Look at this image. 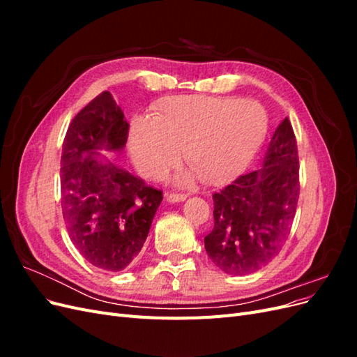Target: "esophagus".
<instances>
[{"mask_svg":"<svg viewBox=\"0 0 357 357\" xmlns=\"http://www.w3.org/2000/svg\"><path fill=\"white\" fill-rule=\"evenodd\" d=\"M188 198V195H183V193H167V202L174 204V202H183Z\"/></svg>","mask_w":357,"mask_h":357,"instance_id":"esophagus-1","label":"esophagus"}]
</instances>
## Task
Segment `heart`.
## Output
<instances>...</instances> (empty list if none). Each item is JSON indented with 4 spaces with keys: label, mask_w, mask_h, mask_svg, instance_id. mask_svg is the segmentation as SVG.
I'll return each mask as SVG.
<instances>
[{
    "label": "heart",
    "mask_w": 357,
    "mask_h": 357,
    "mask_svg": "<svg viewBox=\"0 0 357 357\" xmlns=\"http://www.w3.org/2000/svg\"><path fill=\"white\" fill-rule=\"evenodd\" d=\"M268 129L264 107L236 96L180 95L162 100L153 117L135 116L129 126V153L137 171L158 180L181 158L190 167L178 185L202 178L223 185L247 167Z\"/></svg>",
    "instance_id": "b5f03b06"
}]
</instances>
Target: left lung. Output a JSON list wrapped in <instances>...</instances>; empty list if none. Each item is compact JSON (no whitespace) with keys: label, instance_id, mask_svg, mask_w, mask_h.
Instances as JSON below:
<instances>
[{"label":"left lung","instance_id":"1","mask_svg":"<svg viewBox=\"0 0 357 357\" xmlns=\"http://www.w3.org/2000/svg\"><path fill=\"white\" fill-rule=\"evenodd\" d=\"M298 168L295 134L286 117L275 128L261 168L214 193V228L204 244L223 273H255L282 250L296 211Z\"/></svg>","mask_w":357,"mask_h":357}]
</instances>
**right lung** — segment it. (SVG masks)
I'll use <instances>...</instances> for the list:
<instances>
[{
  "label": "right lung",
  "mask_w": 357,
  "mask_h": 357,
  "mask_svg": "<svg viewBox=\"0 0 357 357\" xmlns=\"http://www.w3.org/2000/svg\"><path fill=\"white\" fill-rule=\"evenodd\" d=\"M129 125L105 91L73 119L61 156V205L70 240L104 271L131 266L147 238L162 192L102 152L121 153Z\"/></svg>",
  "instance_id": "right-lung-1"
}]
</instances>
